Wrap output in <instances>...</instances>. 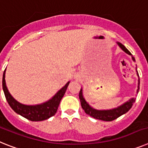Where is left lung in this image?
Segmentation results:
<instances>
[{
	"instance_id": "1",
	"label": "left lung",
	"mask_w": 148,
	"mask_h": 148,
	"mask_svg": "<svg viewBox=\"0 0 148 148\" xmlns=\"http://www.w3.org/2000/svg\"><path fill=\"white\" fill-rule=\"evenodd\" d=\"M116 43L118 44L119 47H120L125 53H126L127 54H129V55L132 56L131 53L126 49V47L123 45L122 43H119V42H117ZM132 60L135 62V58H134L133 56H132ZM137 75L138 77H139V75H138V71ZM138 86L137 93L138 92V90H139V78H138ZM79 98H80V103H81L82 108L84 109L86 114L89 115V116L93 117V118H95L97 119V120H104V121H112V120H115V119L118 118L119 116H120L121 115H123V114H126V112H128V111L130 110V108H131L132 105H133V103L135 102V99L132 98V99H130L129 101H127L126 102L123 104L122 105L117 107L116 108L110 109V110H96V109H94L93 108H92V107L86 101L84 96H83V89H80V93H79Z\"/></svg>"
}]
</instances>
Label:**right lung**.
Returning <instances> with one entry per match:
<instances>
[{"mask_svg": "<svg viewBox=\"0 0 148 148\" xmlns=\"http://www.w3.org/2000/svg\"><path fill=\"white\" fill-rule=\"evenodd\" d=\"M5 72H6V69L3 72V80H2L3 90L9 105L15 112L31 121H42V120H47L51 116L55 115L58 110L61 100L64 96L70 82H68L60 90L56 93V95L52 99H49V101L40 104V105H26L17 101L10 95V93L9 92L7 86H6V81H5Z\"/></svg>", "mask_w": 148, "mask_h": 148, "instance_id": "1", "label": "right lung"}]
</instances>
